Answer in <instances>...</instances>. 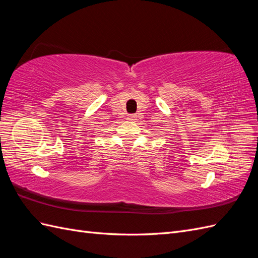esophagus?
I'll list each match as a JSON object with an SVG mask.
<instances>
[{
    "label": "esophagus",
    "instance_id": "esophagus-1",
    "mask_svg": "<svg viewBox=\"0 0 258 258\" xmlns=\"http://www.w3.org/2000/svg\"><path fill=\"white\" fill-rule=\"evenodd\" d=\"M137 118H138L137 115H129L127 119H128V120H131V121H135V120H137Z\"/></svg>",
    "mask_w": 258,
    "mask_h": 258
}]
</instances>
